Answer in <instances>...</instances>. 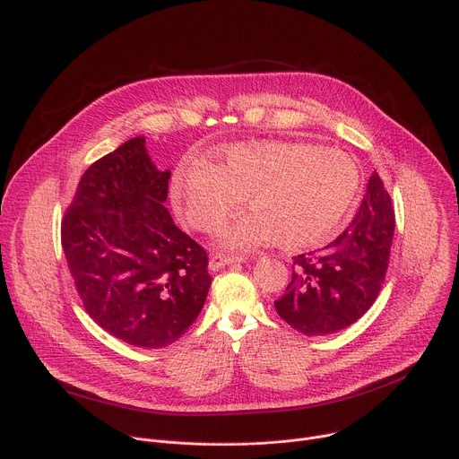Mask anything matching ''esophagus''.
<instances>
[{"instance_id":"1","label":"esophagus","mask_w":459,"mask_h":459,"mask_svg":"<svg viewBox=\"0 0 459 459\" xmlns=\"http://www.w3.org/2000/svg\"><path fill=\"white\" fill-rule=\"evenodd\" d=\"M245 259V255H230V254H220V252H216V254H212L211 255V261H209V267L212 269V271H218V269H221V267H225V265H232V264H239V261H243Z\"/></svg>"}]
</instances>
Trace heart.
I'll return each instance as SVG.
<instances>
[{"label": "heart", "mask_w": 459, "mask_h": 459, "mask_svg": "<svg viewBox=\"0 0 459 459\" xmlns=\"http://www.w3.org/2000/svg\"><path fill=\"white\" fill-rule=\"evenodd\" d=\"M356 161L319 145L283 140L234 143L220 163L183 160L170 181L176 209L198 230H211L234 212L245 194L250 211L218 229V243L243 248L278 239L314 247L329 238L359 192Z\"/></svg>", "instance_id": "heart-1"}]
</instances>
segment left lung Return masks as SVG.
<instances>
[{
  "mask_svg": "<svg viewBox=\"0 0 459 459\" xmlns=\"http://www.w3.org/2000/svg\"><path fill=\"white\" fill-rule=\"evenodd\" d=\"M392 236L394 209L374 172L351 225L317 252L292 257V281L274 301L280 317L307 336L347 329L381 290Z\"/></svg>",
  "mask_w": 459,
  "mask_h": 459,
  "instance_id": "left-lung-1",
  "label": "left lung"
}]
</instances>
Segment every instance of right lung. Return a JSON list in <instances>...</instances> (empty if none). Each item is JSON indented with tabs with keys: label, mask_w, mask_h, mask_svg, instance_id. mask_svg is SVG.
<instances>
[{
	"label": "right lung",
	"mask_w": 459,
	"mask_h": 459,
	"mask_svg": "<svg viewBox=\"0 0 459 459\" xmlns=\"http://www.w3.org/2000/svg\"><path fill=\"white\" fill-rule=\"evenodd\" d=\"M170 170L133 138L82 176L61 221V245L87 314L114 338L147 349L179 340L202 312L209 257L165 202Z\"/></svg>",
	"instance_id": "1"
}]
</instances>
